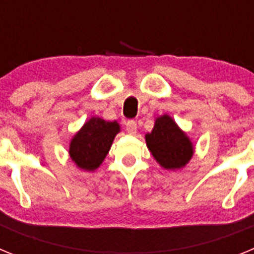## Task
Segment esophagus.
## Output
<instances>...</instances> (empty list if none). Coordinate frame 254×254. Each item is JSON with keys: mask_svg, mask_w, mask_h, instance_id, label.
I'll return each mask as SVG.
<instances>
[{"mask_svg": "<svg viewBox=\"0 0 254 254\" xmlns=\"http://www.w3.org/2000/svg\"><path fill=\"white\" fill-rule=\"evenodd\" d=\"M126 129H127L129 134H134L136 131H137V123L134 122V121H128V122L126 123Z\"/></svg>", "mask_w": 254, "mask_h": 254, "instance_id": "34e87169", "label": "esophagus"}]
</instances>
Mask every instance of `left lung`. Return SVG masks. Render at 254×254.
<instances>
[{"label": "left lung", "instance_id": "1", "mask_svg": "<svg viewBox=\"0 0 254 254\" xmlns=\"http://www.w3.org/2000/svg\"><path fill=\"white\" fill-rule=\"evenodd\" d=\"M147 149L164 169L186 167L193 155V143L168 114L155 120L154 128L145 136Z\"/></svg>", "mask_w": 254, "mask_h": 254}]
</instances>
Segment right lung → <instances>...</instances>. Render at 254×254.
Listing matches in <instances>:
<instances>
[{"instance_id": "obj_1", "label": "right lung", "mask_w": 254, "mask_h": 254, "mask_svg": "<svg viewBox=\"0 0 254 254\" xmlns=\"http://www.w3.org/2000/svg\"><path fill=\"white\" fill-rule=\"evenodd\" d=\"M120 125L107 122L99 117L87 121L69 143V158L80 169L93 172L100 167L111 150Z\"/></svg>"}]
</instances>
